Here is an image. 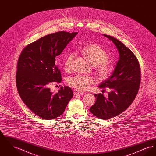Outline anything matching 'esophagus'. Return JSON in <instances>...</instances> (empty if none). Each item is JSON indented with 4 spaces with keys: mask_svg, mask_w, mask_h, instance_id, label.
I'll return each instance as SVG.
<instances>
[{
    "mask_svg": "<svg viewBox=\"0 0 156 156\" xmlns=\"http://www.w3.org/2000/svg\"><path fill=\"white\" fill-rule=\"evenodd\" d=\"M83 94V92H81V91H79L78 90H75L74 91V95H80Z\"/></svg>",
    "mask_w": 156,
    "mask_h": 156,
    "instance_id": "obj_1",
    "label": "esophagus"
}]
</instances>
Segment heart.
Wrapping results in <instances>:
<instances>
[{
	"mask_svg": "<svg viewBox=\"0 0 156 156\" xmlns=\"http://www.w3.org/2000/svg\"><path fill=\"white\" fill-rule=\"evenodd\" d=\"M83 54L90 63L94 66L97 76L100 80H104L108 77L112 70L111 62L108 60V54L100 45L90 44L84 46L80 49ZM75 54L69 52L64 62L65 69L69 71L72 69L74 60ZM94 82V79L91 76L77 75L69 78L68 84L76 89L85 90L89 88Z\"/></svg>",
	"mask_w": 156,
	"mask_h": 156,
	"instance_id": "b5f03b06",
	"label": "heart"
}]
</instances>
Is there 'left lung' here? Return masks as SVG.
<instances>
[{"label": "left lung", "mask_w": 156, "mask_h": 156, "mask_svg": "<svg viewBox=\"0 0 156 156\" xmlns=\"http://www.w3.org/2000/svg\"><path fill=\"white\" fill-rule=\"evenodd\" d=\"M116 45L119 59L111 76L98 87L109 88L108 97L102 94H95L96 102L89 109L99 119L107 120L118 116L132 104L136 97L140 84L141 71L139 61L129 48L118 39L104 34Z\"/></svg>", "instance_id": "8db88e82"}]
</instances>
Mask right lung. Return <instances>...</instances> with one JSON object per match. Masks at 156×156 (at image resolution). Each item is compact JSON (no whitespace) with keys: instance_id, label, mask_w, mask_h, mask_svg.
<instances>
[{"instance_id":"1","label":"right lung","mask_w":156,"mask_h":156,"mask_svg":"<svg viewBox=\"0 0 156 156\" xmlns=\"http://www.w3.org/2000/svg\"><path fill=\"white\" fill-rule=\"evenodd\" d=\"M77 34L64 31L50 34L27 45L20 55L16 75L18 92L25 105L43 119L61 115L73 97L69 87H61L54 94L49 86L61 81L55 59Z\"/></svg>"}]
</instances>
